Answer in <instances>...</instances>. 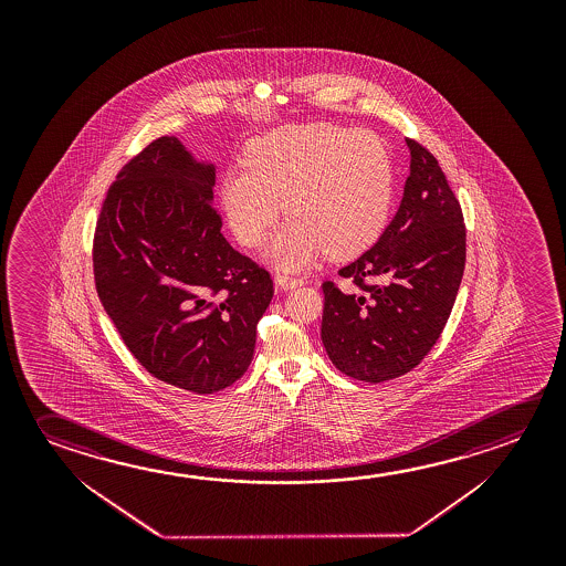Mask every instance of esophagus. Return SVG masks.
<instances>
[{"mask_svg":"<svg viewBox=\"0 0 566 566\" xmlns=\"http://www.w3.org/2000/svg\"><path fill=\"white\" fill-rule=\"evenodd\" d=\"M274 284L279 290H292V287L302 286L304 280L294 279V276H287V274H276L274 276Z\"/></svg>","mask_w":566,"mask_h":566,"instance_id":"obj_1","label":"esophagus"}]
</instances>
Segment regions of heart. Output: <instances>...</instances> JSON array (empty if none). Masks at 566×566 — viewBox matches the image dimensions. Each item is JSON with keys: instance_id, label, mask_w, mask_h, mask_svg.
I'll return each mask as SVG.
<instances>
[{"instance_id": "b5f03b06", "label": "heart", "mask_w": 566, "mask_h": 566, "mask_svg": "<svg viewBox=\"0 0 566 566\" xmlns=\"http://www.w3.org/2000/svg\"><path fill=\"white\" fill-rule=\"evenodd\" d=\"M392 193L387 144L332 122L284 126L252 142L247 166L229 169L221 187L231 231L249 249L269 239L286 209L292 219L269 249L282 269H302L322 252L343 260L369 249Z\"/></svg>"}]
</instances>
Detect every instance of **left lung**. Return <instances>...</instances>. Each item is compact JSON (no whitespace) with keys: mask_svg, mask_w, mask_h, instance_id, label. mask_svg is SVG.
<instances>
[{"mask_svg":"<svg viewBox=\"0 0 566 566\" xmlns=\"http://www.w3.org/2000/svg\"><path fill=\"white\" fill-rule=\"evenodd\" d=\"M410 176L379 241L339 270L355 290L325 280L322 342L339 371L365 382L397 379L427 357L454 307L465 266L462 207L438 159L407 138Z\"/></svg>","mask_w":566,"mask_h":566,"instance_id":"1","label":"left lung"}]
</instances>
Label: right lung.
I'll use <instances>...</instances> for the list:
<instances>
[{
    "instance_id": "add662e5",
    "label": "right lung",
    "mask_w": 566,
    "mask_h": 566,
    "mask_svg": "<svg viewBox=\"0 0 566 566\" xmlns=\"http://www.w3.org/2000/svg\"><path fill=\"white\" fill-rule=\"evenodd\" d=\"M214 167L161 136L122 167L96 221V292L156 379L211 395L241 379L274 296L269 270L234 251L213 203Z\"/></svg>"
}]
</instances>
